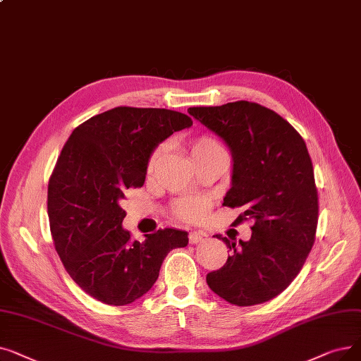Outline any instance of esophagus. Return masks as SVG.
<instances>
[{
    "mask_svg": "<svg viewBox=\"0 0 361 361\" xmlns=\"http://www.w3.org/2000/svg\"><path fill=\"white\" fill-rule=\"evenodd\" d=\"M202 239H203V236L200 233H197V231H190L189 233V243L190 245H196V243L202 242Z\"/></svg>",
    "mask_w": 361,
    "mask_h": 361,
    "instance_id": "34e87169",
    "label": "esophagus"
}]
</instances>
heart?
I'll use <instances>...</instances> for the list:
<instances>
[{"label":"heart","instance_id":"heart-1","mask_svg":"<svg viewBox=\"0 0 361 361\" xmlns=\"http://www.w3.org/2000/svg\"><path fill=\"white\" fill-rule=\"evenodd\" d=\"M168 150L166 143H161L153 149L150 153L147 165H146V172L147 176H153L156 169H158L161 161L164 159V156ZM189 150L193 161L207 158V156L216 154V153H224L223 147L219 146L216 140L211 135L202 134L195 138H192L189 142ZM211 208V199L203 197V196H196V197H181L174 202L172 205V214H174L176 218L181 219V221L185 223H195L200 221V219L207 215V212Z\"/></svg>","mask_w":361,"mask_h":361}]
</instances>
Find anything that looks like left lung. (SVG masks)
<instances>
[{
	"label": "left lung",
	"mask_w": 361,
	"mask_h": 361,
	"mask_svg": "<svg viewBox=\"0 0 361 361\" xmlns=\"http://www.w3.org/2000/svg\"><path fill=\"white\" fill-rule=\"evenodd\" d=\"M189 114L231 150V189L223 205L245 208L236 224L254 219L247 242L236 245L216 234L231 255L207 274V283L238 307L270 301L301 271L316 240L319 195L304 138L286 119L254 102L190 107Z\"/></svg>",
	"instance_id": "1"
}]
</instances>
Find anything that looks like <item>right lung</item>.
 <instances>
[{
  "label": "right lung",
  "instance_id": "add662e5",
  "mask_svg": "<svg viewBox=\"0 0 361 361\" xmlns=\"http://www.w3.org/2000/svg\"><path fill=\"white\" fill-rule=\"evenodd\" d=\"M190 116L154 107L119 106L73 130L49 181L51 238L68 274L107 305H127L150 290L169 250L187 233L164 228L131 239L122 228L125 190L142 187L150 153Z\"/></svg>",
  "mask_w": 361,
  "mask_h": 361
}]
</instances>
